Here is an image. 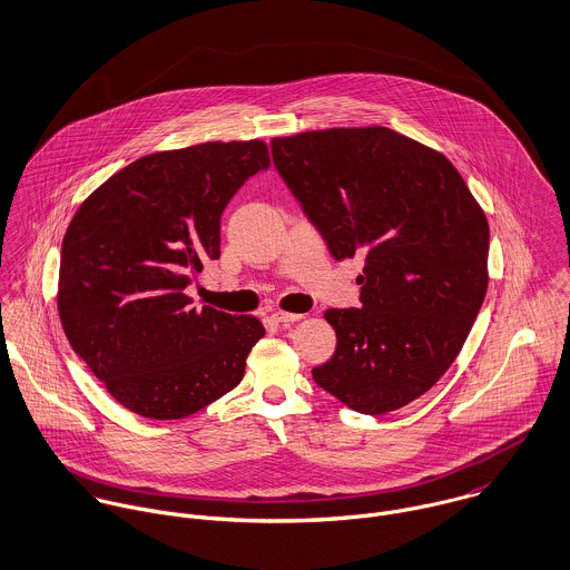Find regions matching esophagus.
I'll list each match as a JSON object with an SVG mask.
<instances>
[{
  "label": "esophagus",
  "instance_id": "34e87169",
  "mask_svg": "<svg viewBox=\"0 0 570 570\" xmlns=\"http://www.w3.org/2000/svg\"><path fill=\"white\" fill-rule=\"evenodd\" d=\"M272 318H274L276 323H281V325H289V323L303 321L305 316H303V314H292V312H276Z\"/></svg>",
  "mask_w": 570,
  "mask_h": 570
}]
</instances>
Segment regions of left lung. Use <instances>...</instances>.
Returning a JSON list of instances; mask_svg holds the SVG:
<instances>
[{"label":"left lung","instance_id":"8db88e82","mask_svg":"<svg viewBox=\"0 0 570 570\" xmlns=\"http://www.w3.org/2000/svg\"><path fill=\"white\" fill-rule=\"evenodd\" d=\"M272 156L328 252L364 256L362 307L325 312L337 344L316 384L362 414L407 406L452 366L485 301V210L441 151L389 127L274 138Z\"/></svg>","mask_w":570,"mask_h":570}]
</instances>
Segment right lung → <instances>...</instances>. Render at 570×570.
I'll return each mask as SVG.
<instances>
[{
    "mask_svg": "<svg viewBox=\"0 0 570 570\" xmlns=\"http://www.w3.org/2000/svg\"><path fill=\"white\" fill-rule=\"evenodd\" d=\"M267 166L263 140L160 151L120 168L75 213L57 309L72 348L120 406L181 419L244 380L265 326L199 309L186 287L219 258L230 197Z\"/></svg>",
    "mask_w": 570,
    "mask_h": 570,
    "instance_id": "right-lung-1",
    "label": "right lung"
}]
</instances>
